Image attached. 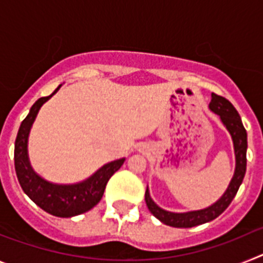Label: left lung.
Returning a JSON list of instances; mask_svg holds the SVG:
<instances>
[{
  "mask_svg": "<svg viewBox=\"0 0 263 263\" xmlns=\"http://www.w3.org/2000/svg\"><path fill=\"white\" fill-rule=\"evenodd\" d=\"M210 109L220 116V120L227 127L228 132L231 133L232 139H233L234 146V154H236V170H234V175L232 178L231 183L228 185L227 191L224 192L220 199L215 204L210 205L208 208L199 211H191V212L184 213H175L168 212V211L162 210L160 206L153 201L150 197L148 188L146 190L145 200L147 204L148 211L155 216V217L162 221L163 224L170 225L174 228H192L196 225L205 224L216 217L221 215L227 210L229 204L236 196L238 188L243 180V176L246 173V148H248V134L242 125L240 115L236 110L231 101H228L225 97L218 96V95L212 93V100L210 103Z\"/></svg>",
  "mask_w": 263,
  "mask_h": 263,
  "instance_id": "8db88e82",
  "label": "left lung"
}]
</instances>
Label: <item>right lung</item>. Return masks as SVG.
<instances>
[{
  "instance_id": "right-lung-1",
  "label": "right lung",
  "mask_w": 263,
  "mask_h": 263,
  "mask_svg": "<svg viewBox=\"0 0 263 263\" xmlns=\"http://www.w3.org/2000/svg\"><path fill=\"white\" fill-rule=\"evenodd\" d=\"M62 84L47 97H41L22 121L14 146V166L23 192L42 210L57 217H72L92 210L103 197L110 176L124 164L125 158L104 164L88 179L75 184H55L32 170L27 154V139L39 109L57 93Z\"/></svg>"
}]
</instances>
